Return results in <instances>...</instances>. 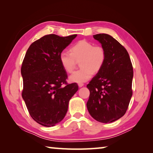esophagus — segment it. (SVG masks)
Instances as JSON below:
<instances>
[{
    "instance_id": "1",
    "label": "esophagus",
    "mask_w": 153,
    "mask_h": 153,
    "mask_svg": "<svg viewBox=\"0 0 153 153\" xmlns=\"http://www.w3.org/2000/svg\"><path fill=\"white\" fill-rule=\"evenodd\" d=\"M78 86H79V88L84 86V84H83V83H79V84H78Z\"/></svg>"
}]
</instances>
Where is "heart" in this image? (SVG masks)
<instances>
[{"mask_svg": "<svg viewBox=\"0 0 153 153\" xmlns=\"http://www.w3.org/2000/svg\"><path fill=\"white\" fill-rule=\"evenodd\" d=\"M106 61V52L100 46H94L85 40H80L70 48V53L62 52L59 61L63 69L71 73L76 61L79 62L81 69L72 74L69 80L72 82L83 83L91 78L93 74L99 71Z\"/></svg>", "mask_w": 153, "mask_h": 153, "instance_id": "b5f03b06", "label": "heart"}]
</instances>
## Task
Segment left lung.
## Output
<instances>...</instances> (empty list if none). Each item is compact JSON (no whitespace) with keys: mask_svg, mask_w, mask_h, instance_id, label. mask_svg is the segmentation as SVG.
I'll return each mask as SVG.
<instances>
[{"mask_svg":"<svg viewBox=\"0 0 153 153\" xmlns=\"http://www.w3.org/2000/svg\"><path fill=\"white\" fill-rule=\"evenodd\" d=\"M106 52L102 69L87 85V108L99 122L111 123L123 117L132 96L133 67L126 49L107 33L93 36Z\"/></svg>","mask_w":153,"mask_h":153,"instance_id":"8db88e82","label":"left lung"}]
</instances>
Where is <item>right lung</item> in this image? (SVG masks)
Here are the masks:
<instances>
[{
  "mask_svg": "<svg viewBox=\"0 0 153 153\" xmlns=\"http://www.w3.org/2000/svg\"><path fill=\"white\" fill-rule=\"evenodd\" d=\"M76 36H43L30 46L23 61L22 98L31 117L43 126L63 120L69 100L78 90L76 83L67 84V72L59 61L62 51Z\"/></svg>",
  "mask_w": 153,
  "mask_h": 153,
  "instance_id": "right-lung-1",
  "label": "right lung"
}]
</instances>
